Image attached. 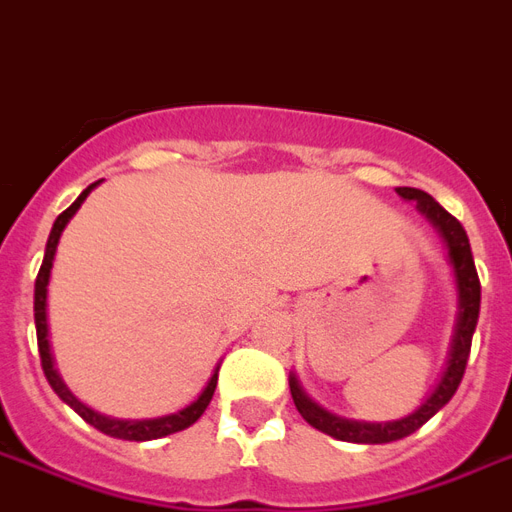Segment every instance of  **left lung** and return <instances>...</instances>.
I'll return each mask as SVG.
<instances>
[{
    "instance_id": "1",
    "label": "left lung",
    "mask_w": 512,
    "mask_h": 512,
    "mask_svg": "<svg viewBox=\"0 0 512 512\" xmlns=\"http://www.w3.org/2000/svg\"><path fill=\"white\" fill-rule=\"evenodd\" d=\"M404 200H415L418 211L429 219L431 225L437 227L439 236L445 238L448 246L450 266H453V276H456L458 290V314L456 328H453V339H450L448 363L445 372L434 385V391L426 396V401L420 404L418 410L401 420H388V423H363V420H347L333 415V412L323 410L320 404H314L304 393V388L298 385V377L290 374V393L301 418L314 426L317 431H323L328 437L342 439V442H358V445H382V442H396V439L410 437L412 431H418L429 418H434L456 393L458 382L464 377L469 361V347H472V333L478 325L480 314V279L475 271V260H472V249H469L467 230L461 227L453 214H448L445 208L439 206L437 200L431 198L429 192L415 187H396Z\"/></svg>"
}]
</instances>
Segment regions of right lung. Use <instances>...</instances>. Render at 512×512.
<instances>
[{"label":"right lung","mask_w":512,"mask_h":512,"mask_svg":"<svg viewBox=\"0 0 512 512\" xmlns=\"http://www.w3.org/2000/svg\"><path fill=\"white\" fill-rule=\"evenodd\" d=\"M100 181H94L89 187L83 189L78 200H75L73 206L62 211L59 217H56L54 227H51V236H48V244H45V257H43V266H40V274L34 279V325H37V347H40V363H43V372L45 380L51 382V388L56 391V396L64 401V404H70L78 415H81L89 426H94L102 434H108V437L116 439H135V442H146V439H160L168 437V434H176V431L189 429L195 420L206 412L208 401L214 396V388H217V372L219 366L211 374V380L206 382V388L200 391V396L189 407L184 410L173 412V415H162V418H149V420H119V418H108V415H100V412H94L92 407H86L81 401L75 399L70 388L64 385V380L59 377L54 366V355H51V342H48V279H51V268H54V255H56V246H59V238H62V230L67 227V222L73 219V214L81 208V203L86 200V195L97 187Z\"/></svg>","instance_id":"add662e5"}]
</instances>
